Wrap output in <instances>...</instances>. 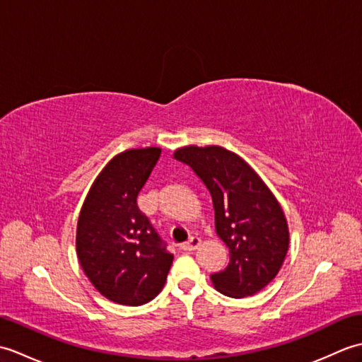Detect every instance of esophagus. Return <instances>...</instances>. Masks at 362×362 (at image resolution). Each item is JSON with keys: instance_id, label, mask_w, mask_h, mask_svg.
Returning a JSON list of instances; mask_svg holds the SVG:
<instances>
[{"instance_id": "1", "label": "esophagus", "mask_w": 362, "mask_h": 362, "mask_svg": "<svg viewBox=\"0 0 362 362\" xmlns=\"http://www.w3.org/2000/svg\"><path fill=\"white\" fill-rule=\"evenodd\" d=\"M199 245H201V240H199L197 236H191L185 244H182V250H185V252L196 250Z\"/></svg>"}]
</instances>
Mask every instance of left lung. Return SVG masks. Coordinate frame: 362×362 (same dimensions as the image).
<instances>
[{
  "mask_svg": "<svg viewBox=\"0 0 362 362\" xmlns=\"http://www.w3.org/2000/svg\"><path fill=\"white\" fill-rule=\"evenodd\" d=\"M210 191L214 227L230 253L210 279L221 294L243 298L271 283L286 258L289 228L281 206L253 168L221 146H185L174 152Z\"/></svg>",
  "mask_w": 362,
  "mask_h": 362,
  "instance_id": "8db88e82",
  "label": "left lung"
}]
</instances>
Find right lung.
Here are the masks:
<instances>
[{
	"instance_id": "right-lung-1",
	"label": "right lung",
	"mask_w": 362,
	"mask_h": 362,
	"mask_svg": "<svg viewBox=\"0 0 362 362\" xmlns=\"http://www.w3.org/2000/svg\"><path fill=\"white\" fill-rule=\"evenodd\" d=\"M160 153V148H141L115 156L95 179L78 219L76 252L83 272L119 305L151 302L173 264L174 257L136 205Z\"/></svg>"
}]
</instances>
